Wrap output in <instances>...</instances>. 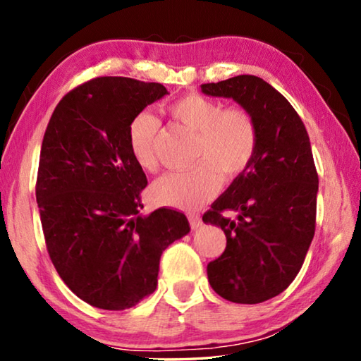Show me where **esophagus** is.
<instances>
[{
  "label": "esophagus",
  "mask_w": 361,
  "mask_h": 361,
  "mask_svg": "<svg viewBox=\"0 0 361 361\" xmlns=\"http://www.w3.org/2000/svg\"><path fill=\"white\" fill-rule=\"evenodd\" d=\"M189 224H191L192 229H197L202 226V218L199 215H189Z\"/></svg>",
  "instance_id": "34e87169"
}]
</instances>
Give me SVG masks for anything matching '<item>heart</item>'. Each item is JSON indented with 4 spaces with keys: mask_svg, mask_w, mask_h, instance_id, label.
Listing matches in <instances>:
<instances>
[{
    "mask_svg": "<svg viewBox=\"0 0 361 361\" xmlns=\"http://www.w3.org/2000/svg\"><path fill=\"white\" fill-rule=\"evenodd\" d=\"M169 114L183 129L194 133L191 161L195 166L169 172L152 185L157 204L181 210L204 205L221 188L224 178H235L250 167L258 149V126L247 109L223 108L216 100L188 94L169 106ZM161 122L151 113H140L127 132L130 154L140 169H157Z\"/></svg>",
    "mask_w": 361,
    "mask_h": 361,
    "instance_id": "b5f03b06",
    "label": "heart"
}]
</instances>
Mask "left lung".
<instances>
[{"mask_svg": "<svg viewBox=\"0 0 361 361\" xmlns=\"http://www.w3.org/2000/svg\"><path fill=\"white\" fill-rule=\"evenodd\" d=\"M235 100L258 126L250 167L204 213L226 234L223 255L207 266L212 288L237 304H258L290 286L315 232L319 175L304 122L285 97L253 75L200 85ZM237 211L238 219L224 215Z\"/></svg>", "mask_w": 361, "mask_h": 361, "instance_id": "left-lung-1", "label": "left lung"}]
</instances>
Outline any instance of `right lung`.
Segmentation results:
<instances>
[{
    "instance_id": "add662e5",
    "label": "right lung",
    "mask_w": 361,
    "mask_h": 361,
    "mask_svg": "<svg viewBox=\"0 0 361 361\" xmlns=\"http://www.w3.org/2000/svg\"><path fill=\"white\" fill-rule=\"evenodd\" d=\"M167 89L100 76L70 90L42 138L36 200L47 253L66 286L94 307H133L157 286L159 259L189 232L185 213L140 215L148 185L129 149L132 119Z\"/></svg>"
}]
</instances>
